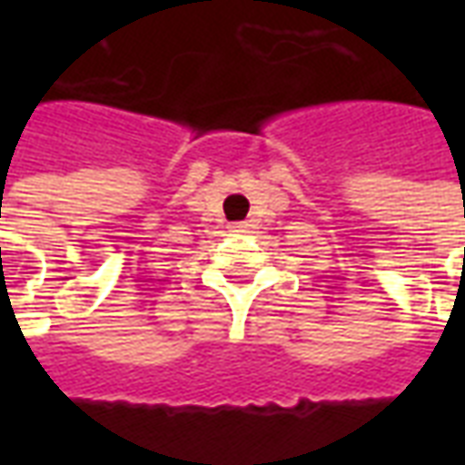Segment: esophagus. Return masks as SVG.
I'll list each match as a JSON object with an SVG mask.
<instances>
[{"label":"esophagus","mask_w":465,"mask_h":465,"mask_svg":"<svg viewBox=\"0 0 465 465\" xmlns=\"http://www.w3.org/2000/svg\"><path fill=\"white\" fill-rule=\"evenodd\" d=\"M229 229H232V232H236V233H243V232H246V223H232Z\"/></svg>","instance_id":"esophagus-1"}]
</instances>
